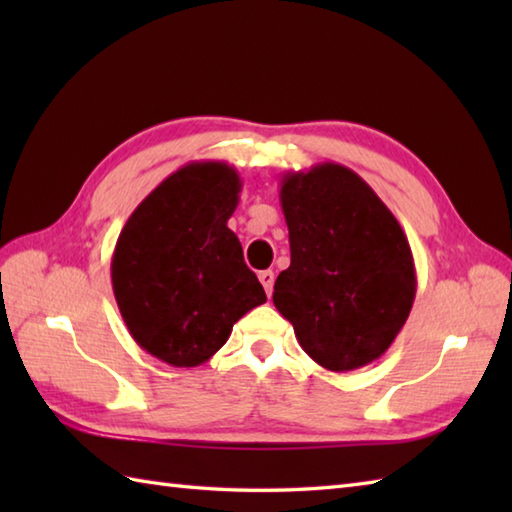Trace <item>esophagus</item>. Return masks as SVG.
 Segmentation results:
<instances>
[{
    "label": "esophagus",
    "mask_w": 512,
    "mask_h": 512,
    "mask_svg": "<svg viewBox=\"0 0 512 512\" xmlns=\"http://www.w3.org/2000/svg\"><path fill=\"white\" fill-rule=\"evenodd\" d=\"M259 281H262L266 295L268 297L273 295V286H275V273H273V270H262V273H259Z\"/></svg>",
    "instance_id": "esophagus-1"
}]
</instances>
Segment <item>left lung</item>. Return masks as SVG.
<instances>
[{
    "mask_svg": "<svg viewBox=\"0 0 512 512\" xmlns=\"http://www.w3.org/2000/svg\"><path fill=\"white\" fill-rule=\"evenodd\" d=\"M290 266L273 301L314 363L352 372L383 356L416 299L402 226L374 189L343 165L288 171L279 189Z\"/></svg>",
    "mask_w": 512,
    "mask_h": 512,
    "instance_id": "1",
    "label": "left lung"
}]
</instances>
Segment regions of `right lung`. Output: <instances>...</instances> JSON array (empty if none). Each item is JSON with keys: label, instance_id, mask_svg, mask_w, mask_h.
I'll list each match as a JSON object with an SVG mask.
<instances>
[{"label": "right lung", "instance_id": "add662e5", "mask_svg": "<svg viewBox=\"0 0 512 512\" xmlns=\"http://www.w3.org/2000/svg\"><path fill=\"white\" fill-rule=\"evenodd\" d=\"M242 191L235 167L198 160L173 171L129 215L112 288L132 339L171 367H195L266 301L226 226Z\"/></svg>", "mask_w": 512, "mask_h": 512}]
</instances>
